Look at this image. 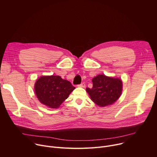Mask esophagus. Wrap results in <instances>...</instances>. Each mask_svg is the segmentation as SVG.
Masks as SVG:
<instances>
[{
	"mask_svg": "<svg viewBox=\"0 0 157 157\" xmlns=\"http://www.w3.org/2000/svg\"><path fill=\"white\" fill-rule=\"evenodd\" d=\"M78 87H83V88L85 86V84L84 83H81L80 84L78 85Z\"/></svg>",
	"mask_w": 157,
	"mask_h": 157,
	"instance_id": "obj_1",
	"label": "esophagus"
}]
</instances>
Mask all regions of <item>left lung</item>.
I'll return each instance as SVG.
<instances>
[{
    "label": "left lung",
    "mask_w": 157,
    "mask_h": 157,
    "mask_svg": "<svg viewBox=\"0 0 157 157\" xmlns=\"http://www.w3.org/2000/svg\"><path fill=\"white\" fill-rule=\"evenodd\" d=\"M93 87L86 88L92 100L97 105L105 107L113 103L120 97L122 82L120 78L98 75L92 79Z\"/></svg>",
    "instance_id": "8db88e82"
}]
</instances>
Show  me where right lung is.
Segmentation results:
<instances>
[{
  "mask_svg": "<svg viewBox=\"0 0 157 157\" xmlns=\"http://www.w3.org/2000/svg\"><path fill=\"white\" fill-rule=\"evenodd\" d=\"M75 89L72 83L59 75L42 76L35 84V92L44 105L57 109Z\"/></svg>",
  "mask_w": 157,
  "mask_h": 157,
  "instance_id": "right-lung-1",
  "label": "right lung"
}]
</instances>
